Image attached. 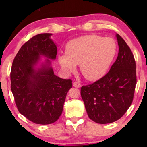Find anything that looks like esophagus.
<instances>
[{
    "mask_svg": "<svg viewBox=\"0 0 147 147\" xmlns=\"http://www.w3.org/2000/svg\"><path fill=\"white\" fill-rule=\"evenodd\" d=\"M73 86H74V87H76V88H80L81 87V84L79 83V82H75L73 83Z\"/></svg>",
    "mask_w": 147,
    "mask_h": 147,
    "instance_id": "esophagus-1",
    "label": "esophagus"
}]
</instances>
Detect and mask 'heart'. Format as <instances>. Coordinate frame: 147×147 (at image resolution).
Segmentation results:
<instances>
[{"mask_svg":"<svg viewBox=\"0 0 147 147\" xmlns=\"http://www.w3.org/2000/svg\"><path fill=\"white\" fill-rule=\"evenodd\" d=\"M116 52L117 45L112 38L85 35L70 41L65 47L66 55L58 56V61L67 72L74 71L76 65H80L82 75L96 81L108 71Z\"/></svg>","mask_w":147,"mask_h":147,"instance_id":"b5f03b06","label":"heart"}]
</instances>
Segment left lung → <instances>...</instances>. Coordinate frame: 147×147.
I'll return each mask as SVG.
<instances>
[{
    "instance_id": "left-lung-1",
    "label": "left lung",
    "mask_w": 147,
    "mask_h": 147,
    "mask_svg": "<svg viewBox=\"0 0 147 147\" xmlns=\"http://www.w3.org/2000/svg\"><path fill=\"white\" fill-rule=\"evenodd\" d=\"M118 55L110 71L98 81L81 88L89 118L98 124L120 119L131 105L136 84V63L130 47L116 34Z\"/></svg>"
}]
</instances>
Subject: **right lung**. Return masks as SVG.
<instances>
[{
  "mask_svg": "<svg viewBox=\"0 0 147 147\" xmlns=\"http://www.w3.org/2000/svg\"><path fill=\"white\" fill-rule=\"evenodd\" d=\"M51 33L34 36L23 45L13 60L11 88L20 113L38 124L57 121L63 111L66 95L72 88L71 80L54 74L51 61L36 68L41 56L55 59L57 46Z\"/></svg>",
  "mask_w": 147,
  "mask_h": 147,
  "instance_id": "right-lung-1",
  "label": "right lung"
}]
</instances>
